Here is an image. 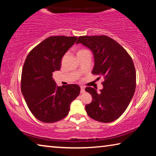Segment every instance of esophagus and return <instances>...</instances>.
Segmentation results:
<instances>
[{
    "instance_id": "esophagus-1",
    "label": "esophagus",
    "mask_w": 156,
    "mask_h": 156,
    "mask_svg": "<svg viewBox=\"0 0 156 156\" xmlns=\"http://www.w3.org/2000/svg\"><path fill=\"white\" fill-rule=\"evenodd\" d=\"M85 92V87H80V93H84Z\"/></svg>"
}]
</instances>
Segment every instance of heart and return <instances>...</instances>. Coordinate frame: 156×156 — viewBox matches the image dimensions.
<instances>
[{
	"mask_svg": "<svg viewBox=\"0 0 156 156\" xmlns=\"http://www.w3.org/2000/svg\"><path fill=\"white\" fill-rule=\"evenodd\" d=\"M89 51L87 50V49H85V48H81L80 49V50L78 51V55H79V54H82V53H86V52H88Z\"/></svg>",
	"mask_w": 156,
	"mask_h": 156,
	"instance_id": "heart-1",
	"label": "heart"
}]
</instances>
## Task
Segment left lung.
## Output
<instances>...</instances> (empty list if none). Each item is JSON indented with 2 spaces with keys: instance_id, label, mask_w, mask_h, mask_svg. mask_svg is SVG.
<instances>
[{
  "instance_id": "8db88e82",
  "label": "left lung",
  "mask_w": 156,
  "mask_h": 156,
  "mask_svg": "<svg viewBox=\"0 0 156 156\" xmlns=\"http://www.w3.org/2000/svg\"><path fill=\"white\" fill-rule=\"evenodd\" d=\"M81 43L93 52L94 66L92 74L104 78L103 90L97 93L94 88H85L92 96V101L86 105L90 117L98 122L109 123L121 117L134 95L136 71L134 63L123 47L106 35L80 36Z\"/></svg>"
}]
</instances>
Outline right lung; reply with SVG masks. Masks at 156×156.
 Here are the masks:
<instances>
[{
    "label": "right lung",
    "instance_id": "add662e5",
    "mask_svg": "<svg viewBox=\"0 0 156 156\" xmlns=\"http://www.w3.org/2000/svg\"><path fill=\"white\" fill-rule=\"evenodd\" d=\"M77 37L51 36L37 45L27 55L22 69L21 89L29 110L44 123L63 119L70 105L79 95L78 85L58 87L53 73L60 70L61 60Z\"/></svg>",
    "mask_w": 156,
    "mask_h": 156
}]
</instances>
